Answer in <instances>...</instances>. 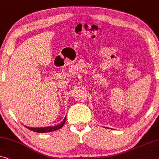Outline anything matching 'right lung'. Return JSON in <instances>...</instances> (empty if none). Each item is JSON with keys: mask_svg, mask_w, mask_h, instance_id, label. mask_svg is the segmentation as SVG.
<instances>
[{"mask_svg": "<svg viewBox=\"0 0 159 159\" xmlns=\"http://www.w3.org/2000/svg\"><path fill=\"white\" fill-rule=\"evenodd\" d=\"M66 116L65 117V119L62 120V122L60 125H55L54 127H30L26 126V128H28L30 130L36 132V133H49V132H52L55 130H57V129H59L61 128V127L63 126L65 122H66Z\"/></svg>", "mask_w": 159, "mask_h": 159, "instance_id": "obj_1", "label": "right lung"}]
</instances>
